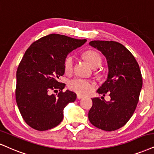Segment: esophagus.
<instances>
[{"label":"esophagus","instance_id":"34e87169","mask_svg":"<svg viewBox=\"0 0 154 154\" xmlns=\"http://www.w3.org/2000/svg\"><path fill=\"white\" fill-rule=\"evenodd\" d=\"M83 97V96H81V95H79V94L77 95V99H81V98H82Z\"/></svg>","mask_w":154,"mask_h":154}]
</instances>
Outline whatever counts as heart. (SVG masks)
<instances>
[{
  "label": "heart",
  "instance_id": "heart-1",
  "mask_svg": "<svg viewBox=\"0 0 154 154\" xmlns=\"http://www.w3.org/2000/svg\"><path fill=\"white\" fill-rule=\"evenodd\" d=\"M85 59L87 62L92 66L93 68H98L101 65V58L100 55L95 51H88L83 54ZM73 58L71 56H68L64 60V70L66 73H69L73 68ZM96 75H98L99 73L97 71H95ZM68 88L72 91L76 93L79 95H86L88 94L94 88V85L90 81L85 79L75 78L68 81Z\"/></svg>",
  "mask_w": 154,
  "mask_h": 154
}]
</instances>
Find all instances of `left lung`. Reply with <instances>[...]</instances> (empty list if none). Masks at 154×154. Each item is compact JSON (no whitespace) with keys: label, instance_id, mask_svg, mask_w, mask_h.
Masks as SVG:
<instances>
[{"label":"left lung","instance_id":"1","mask_svg":"<svg viewBox=\"0 0 154 154\" xmlns=\"http://www.w3.org/2000/svg\"><path fill=\"white\" fill-rule=\"evenodd\" d=\"M89 45L100 51L107 60V79L97 92L103 96L108 93L111 100L106 101L103 96L101 99L92 98L88 119L101 130H117L128 122L137 106L143 85L139 66L131 53L120 43L92 41Z\"/></svg>","mask_w":154,"mask_h":154}]
</instances>
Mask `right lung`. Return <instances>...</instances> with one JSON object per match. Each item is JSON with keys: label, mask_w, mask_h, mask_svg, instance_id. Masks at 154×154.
Returning a JSON list of instances; mask_svg holds the SVG:
<instances>
[{"label": "right lung", "mask_w": 154, "mask_h": 154, "mask_svg": "<svg viewBox=\"0 0 154 154\" xmlns=\"http://www.w3.org/2000/svg\"><path fill=\"white\" fill-rule=\"evenodd\" d=\"M86 39H75L50 34L37 40L26 50L16 72V99L23 119L29 126L46 131L58 126L63 119V109L75 101L76 94L58 81L65 73L64 60ZM60 92L49 94L51 90Z\"/></svg>", "instance_id": "right-lung-1"}]
</instances>
